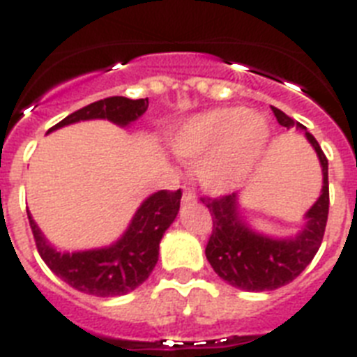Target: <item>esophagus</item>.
<instances>
[{"instance_id": "obj_1", "label": "esophagus", "mask_w": 357, "mask_h": 357, "mask_svg": "<svg viewBox=\"0 0 357 357\" xmlns=\"http://www.w3.org/2000/svg\"><path fill=\"white\" fill-rule=\"evenodd\" d=\"M196 190L190 187L185 188V192H183V203H192V201H196Z\"/></svg>"}]
</instances>
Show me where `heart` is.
<instances>
[{"mask_svg": "<svg viewBox=\"0 0 357 357\" xmlns=\"http://www.w3.org/2000/svg\"><path fill=\"white\" fill-rule=\"evenodd\" d=\"M268 123L243 107H219L197 114L172 136V149L187 161H201V178L222 192L243 181L264 153Z\"/></svg>", "mask_w": 357, "mask_h": 357, "instance_id": "b5f03b06", "label": "heart"}]
</instances>
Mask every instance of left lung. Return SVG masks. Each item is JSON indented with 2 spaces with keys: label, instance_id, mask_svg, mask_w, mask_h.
I'll use <instances>...</instances> for the list:
<instances>
[{
  "label": "left lung",
  "instance_id": "1",
  "mask_svg": "<svg viewBox=\"0 0 357 357\" xmlns=\"http://www.w3.org/2000/svg\"><path fill=\"white\" fill-rule=\"evenodd\" d=\"M271 109L280 126L287 129L294 126L284 111L273 105ZM296 126L303 129L302 123ZM305 136L320 158L324 188L305 215L307 226L298 237L275 241L250 230L237 215V194L201 197L212 215V234L204 253L213 271L230 286L244 291H273L286 286L307 268L320 250L328 217V161L314 136L307 131Z\"/></svg>",
  "mask_w": 357,
  "mask_h": 357
}]
</instances>
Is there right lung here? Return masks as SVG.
<instances>
[{"label": "right lung", "instance_id": "1", "mask_svg": "<svg viewBox=\"0 0 357 357\" xmlns=\"http://www.w3.org/2000/svg\"><path fill=\"white\" fill-rule=\"evenodd\" d=\"M149 98L131 100L126 97H107L86 105L55 123L50 131L80 120L107 119L127 126L147 111ZM183 192L160 190L144 201L132 222L119 243L104 250L59 253L46 243L29 213L30 228L41 259L57 277L77 291L93 296H120L144 284L153 273L160 253V241L178 215Z\"/></svg>", "mask_w": 357, "mask_h": 357}]
</instances>
